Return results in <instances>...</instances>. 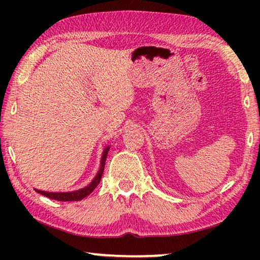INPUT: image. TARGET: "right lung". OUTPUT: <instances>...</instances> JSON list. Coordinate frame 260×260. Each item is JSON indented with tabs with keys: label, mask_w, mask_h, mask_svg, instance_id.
<instances>
[{
	"label": "right lung",
	"mask_w": 260,
	"mask_h": 260,
	"mask_svg": "<svg viewBox=\"0 0 260 260\" xmlns=\"http://www.w3.org/2000/svg\"><path fill=\"white\" fill-rule=\"evenodd\" d=\"M109 149H110V147H107L103 150V155H102V159H101V166H100L99 172H98V174H96V177L93 179V181L88 184L87 187L79 189V190H76V191H69V192H49V191L38 190V189H35V190H37V192L41 193V195L48 197V199L56 200L59 202L81 201L82 199H85L86 196L89 195V193L93 191L96 187H98V184L100 183L101 179H102V174L104 171V165H105V160H107Z\"/></svg>",
	"instance_id": "1"
}]
</instances>
